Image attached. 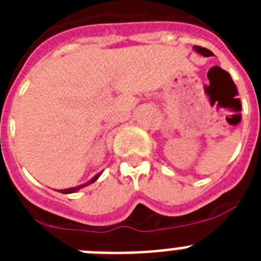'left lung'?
<instances>
[{
    "mask_svg": "<svg viewBox=\"0 0 261 261\" xmlns=\"http://www.w3.org/2000/svg\"><path fill=\"white\" fill-rule=\"evenodd\" d=\"M193 48H195V49L197 50V52H199V53H201L202 56H206V57H208V56H213V53H212L209 49H206V48L200 47V45H195V47H193Z\"/></svg>",
    "mask_w": 261,
    "mask_h": 261,
    "instance_id": "8db88e82",
    "label": "left lung"
}]
</instances>
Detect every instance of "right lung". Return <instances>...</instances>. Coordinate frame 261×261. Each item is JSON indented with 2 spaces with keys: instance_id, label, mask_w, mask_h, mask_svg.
Here are the masks:
<instances>
[{
  "instance_id": "add662e5",
  "label": "right lung",
  "mask_w": 261,
  "mask_h": 261,
  "mask_svg": "<svg viewBox=\"0 0 261 261\" xmlns=\"http://www.w3.org/2000/svg\"><path fill=\"white\" fill-rule=\"evenodd\" d=\"M99 176H100V174L95 175V176H94L93 179H91V180H90V181H87V183L81 184V186H78V187H73V188H68V190H61V191H59V192H62V193L75 192V191H78V190H80V188H84V187H87V186H90V184H91V183H94V181H96V179H98Z\"/></svg>"
}]
</instances>
